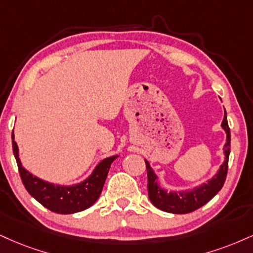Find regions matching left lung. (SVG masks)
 Masks as SVG:
<instances>
[{"label":"left lung","instance_id":"1","mask_svg":"<svg viewBox=\"0 0 253 253\" xmlns=\"http://www.w3.org/2000/svg\"><path fill=\"white\" fill-rule=\"evenodd\" d=\"M221 127L226 133V144L224 145L225 160L223 165L219 167L217 174L211 178L208 182L199 185V186L188 191H171L167 192L165 188L160 187L158 184V175L154 173L150 163L145 160L146 169H147V188L148 198L156 208L161 211L169 212L174 214L190 213L198 210L209 203L210 200L217 194L223 187L225 179L227 174V167H229V156H230V144H231V133L227 124L226 112L224 114Z\"/></svg>","mask_w":253,"mask_h":253}]
</instances>
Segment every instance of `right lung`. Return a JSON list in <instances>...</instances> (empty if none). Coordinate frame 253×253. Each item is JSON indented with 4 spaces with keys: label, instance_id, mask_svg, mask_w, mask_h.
I'll return each instance as SVG.
<instances>
[{
    "label": "right lung",
    "instance_id": "obj_1",
    "mask_svg": "<svg viewBox=\"0 0 253 253\" xmlns=\"http://www.w3.org/2000/svg\"><path fill=\"white\" fill-rule=\"evenodd\" d=\"M14 139L13 132V152L26 190L45 209L60 214L77 213L90 208L101 194L111 164L118 158V156H113L100 161L86 180L72 186H61L42 180L24 169L19 158V147Z\"/></svg>",
    "mask_w": 253,
    "mask_h": 253
}]
</instances>
